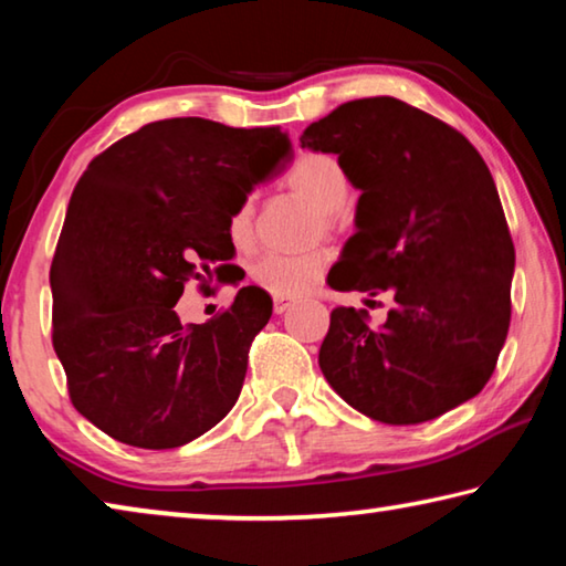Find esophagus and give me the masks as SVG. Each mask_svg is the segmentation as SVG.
I'll return each instance as SVG.
<instances>
[{"mask_svg": "<svg viewBox=\"0 0 566 566\" xmlns=\"http://www.w3.org/2000/svg\"><path fill=\"white\" fill-rule=\"evenodd\" d=\"M292 306L290 296H274V314H284Z\"/></svg>", "mask_w": 566, "mask_h": 566, "instance_id": "obj_1", "label": "esophagus"}]
</instances>
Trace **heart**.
I'll return each instance as SVG.
<instances>
[{
    "label": "heart",
    "mask_w": 566,
    "mask_h": 566,
    "mask_svg": "<svg viewBox=\"0 0 566 566\" xmlns=\"http://www.w3.org/2000/svg\"><path fill=\"white\" fill-rule=\"evenodd\" d=\"M286 187L319 209V222L324 229H332L334 212H339L349 197L347 171L332 155H322V151H310V155L296 159L292 169L286 171ZM227 237L237 249H249L254 244V207L249 199L229 214ZM327 266L329 260L324 252H270L256 256L249 266V276L256 286L274 296H300L312 292L324 280Z\"/></svg>",
    "instance_id": "b5f03b06"
}]
</instances>
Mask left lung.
<instances>
[{
	"label": "left lung",
	"instance_id": "obj_1",
	"mask_svg": "<svg viewBox=\"0 0 566 566\" xmlns=\"http://www.w3.org/2000/svg\"><path fill=\"white\" fill-rule=\"evenodd\" d=\"M300 142L337 155L361 191L329 286L395 296L381 327L354 306L332 312L319 349L332 389L385 424L476 397L512 317L514 244L490 167L464 134L395 97L339 104Z\"/></svg>",
	"mask_w": 566,
	"mask_h": 566
}]
</instances>
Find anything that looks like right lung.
Instances as JSON below:
<instances>
[{"mask_svg":"<svg viewBox=\"0 0 566 566\" xmlns=\"http://www.w3.org/2000/svg\"><path fill=\"white\" fill-rule=\"evenodd\" d=\"M290 159L280 127L177 117L90 161L50 270L52 344L74 409L104 434L175 449L234 407L270 294L242 286L229 310L189 327L175 304L189 280L222 276L229 214Z\"/></svg>","mask_w":566,"mask_h":566,"instance_id":"1","label":"right lung"}]
</instances>
